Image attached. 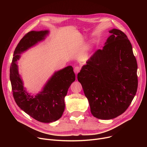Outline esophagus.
<instances>
[{
	"label": "esophagus",
	"mask_w": 147,
	"mask_h": 147,
	"mask_svg": "<svg viewBox=\"0 0 147 147\" xmlns=\"http://www.w3.org/2000/svg\"><path fill=\"white\" fill-rule=\"evenodd\" d=\"M80 67H78V66L75 67L74 69V73H75L76 74L80 71Z\"/></svg>",
	"instance_id": "obj_1"
}]
</instances>
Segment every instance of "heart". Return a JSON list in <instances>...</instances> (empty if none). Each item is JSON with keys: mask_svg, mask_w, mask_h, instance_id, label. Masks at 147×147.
<instances>
[{"mask_svg": "<svg viewBox=\"0 0 147 147\" xmlns=\"http://www.w3.org/2000/svg\"><path fill=\"white\" fill-rule=\"evenodd\" d=\"M92 45H93V44H92V43H91V44H90V47H92Z\"/></svg>", "mask_w": 147, "mask_h": 147, "instance_id": "heart-1", "label": "heart"}]
</instances>
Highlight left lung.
<instances>
[{
    "instance_id": "1",
    "label": "left lung",
    "mask_w": 147,
    "mask_h": 147,
    "mask_svg": "<svg viewBox=\"0 0 147 147\" xmlns=\"http://www.w3.org/2000/svg\"><path fill=\"white\" fill-rule=\"evenodd\" d=\"M109 32L103 49L97 50L77 74L92 115L102 120L126 111L138 87L137 63L130 40L119 30Z\"/></svg>"
}]
</instances>
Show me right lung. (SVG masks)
Masks as SVG:
<instances>
[{
	"mask_svg": "<svg viewBox=\"0 0 147 147\" xmlns=\"http://www.w3.org/2000/svg\"><path fill=\"white\" fill-rule=\"evenodd\" d=\"M49 30L31 31L17 45L10 70L13 97L18 107L34 119L42 123H51L59 119L65 111V98L70 85L76 80L71 66L55 71L37 94L31 95L24 87L18 72L17 61L21 54L44 40Z\"/></svg>",
	"mask_w": 147,
	"mask_h": 147,
	"instance_id": "add662e5",
	"label": "right lung"
}]
</instances>
